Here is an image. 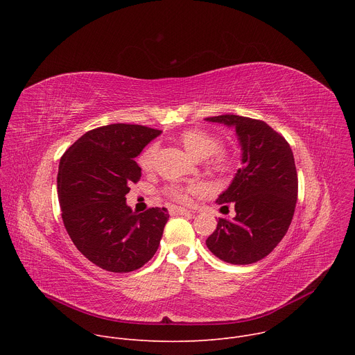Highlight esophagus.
<instances>
[{
    "label": "esophagus",
    "instance_id": "esophagus-1",
    "mask_svg": "<svg viewBox=\"0 0 355 355\" xmlns=\"http://www.w3.org/2000/svg\"><path fill=\"white\" fill-rule=\"evenodd\" d=\"M170 214H178V215H192L193 211H189V209H185V208H181V207H171L170 208Z\"/></svg>",
    "mask_w": 355,
    "mask_h": 355
}]
</instances>
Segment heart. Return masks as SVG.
Masks as SVG:
<instances>
[{"label": "heart", "mask_w": 355, "mask_h": 355, "mask_svg": "<svg viewBox=\"0 0 355 355\" xmlns=\"http://www.w3.org/2000/svg\"><path fill=\"white\" fill-rule=\"evenodd\" d=\"M180 139L188 153L192 155L195 159H207L212 156L211 166L215 170L227 171L233 166V159L229 155L218 151V148L220 147V139L216 135L202 129H189V130H185L180 136ZM156 150H157L156 144H150L141 151V155L137 159V163L143 170H148L151 168V166H153ZM199 189L200 187L198 184L189 182L187 185L168 187L166 192L178 202H189L191 196L195 195Z\"/></svg>", "instance_id": "obj_1"}]
</instances>
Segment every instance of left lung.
<instances>
[{
	"mask_svg": "<svg viewBox=\"0 0 355 355\" xmlns=\"http://www.w3.org/2000/svg\"><path fill=\"white\" fill-rule=\"evenodd\" d=\"M205 121L233 128L241 151V167L216 199L218 205L233 204L236 216L219 219L207 245L225 263H257L278 245L293 218L297 175L291 146L263 121L239 115Z\"/></svg>",
	"mask_w": 355,
	"mask_h": 355,
	"instance_id": "left-lung-1",
	"label": "left lung"
}]
</instances>
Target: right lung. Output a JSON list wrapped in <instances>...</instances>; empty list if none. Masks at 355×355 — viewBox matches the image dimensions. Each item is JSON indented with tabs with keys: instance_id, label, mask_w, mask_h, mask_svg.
Masks as SVG:
<instances>
[{
	"instance_id": "right-lung-1",
	"label": "right lung",
	"mask_w": 355,
	"mask_h": 355,
	"mask_svg": "<svg viewBox=\"0 0 355 355\" xmlns=\"http://www.w3.org/2000/svg\"><path fill=\"white\" fill-rule=\"evenodd\" d=\"M160 135L140 125L101 126L83 135L60 159L58 195L64 227L99 268L130 272L156 254L168 211L133 212L126 193L141 175L135 159Z\"/></svg>"
}]
</instances>
